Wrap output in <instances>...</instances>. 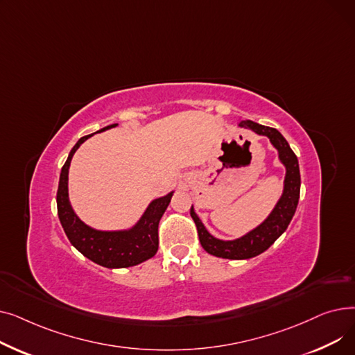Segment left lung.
Here are the masks:
<instances>
[{
  "label": "left lung",
  "instance_id": "obj_1",
  "mask_svg": "<svg viewBox=\"0 0 355 355\" xmlns=\"http://www.w3.org/2000/svg\"><path fill=\"white\" fill-rule=\"evenodd\" d=\"M239 125L241 128L252 129L257 135H265L270 139L272 145L277 149L279 159H281L282 164L286 166V177L284 194L281 200L277 201L276 207L273 209L270 216L259 227L236 240L225 241L213 237L206 230V227H204L201 220L191 207L190 214L197 226L198 239L202 249L213 256L234 260L254 257L268 250L275 243V240L288 229L289 223L296 211L301 191L300 164H297L295 153L292 151L288 141L282 137V134L275 128L259 125L253 121H241Z\"/></svg>",
  "mask_w": 355,
  "mask_h": 355
}]
</instances>
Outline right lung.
<instances>
[{"label":"right lung","instance_id":"right-lung-1","mask_svg":"<svg viewBox=\"0 0 355 355\" xmlns=\"http://www.w3.org/2000/svg\"><path fill=\"white\" fill-rule=\"evenodd\" d=\"M116 126V123L102 128V130ZM92 135H86L78 141L71 148V151L64 162L58 189V214L62 227L70 240V243L76 248L83 256L90 259L101 266L109 269L129 268L139 265L145 260L151 259L158 250V225L159 220L171 201L173 193L165 197L154 200L137 226L126 232H99L86 226L85 223L74 214L67 193L69 166L73 154L78 148Z\"/></svg>","mask_w":355,"mask_h":355}]
</instances>
